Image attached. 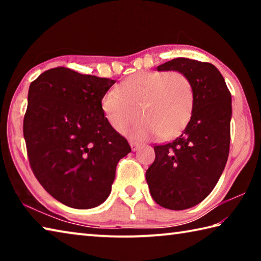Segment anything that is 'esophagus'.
Segmentation results:
<instances>
[{
    "mask_svg": "<svg viewBox=\"0 0 261 261\" xmlns=\"http://www.w3.org/2000/svg\"><path fill=\"white\" fill-rule=\"evenodd\" d=\"M130 146H131V149L134 152H136L137 149H138L140 147V144L137 143V141H130Z\"/></svg>",
    "mask_w": 261,
    "mask_h": 261,
    "instance_id": "esophagus-1",
    "label": "esophagus"
}]
</instances>
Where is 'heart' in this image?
Wrapping results in <instances>:
<instances>
[{
	"instance_id": "obj_1",
	"label": "heart",
	"mask_w": 261,
	"mask_h": 261,
	"mask_svg": "<svg viewBox=\"0 0 261 261\" xmlns=\"http://www.w3.org/2000/svg\"><path fill=\"white\" fill-rule=\"evenodd\" d=\"M194 105L192 83L180 71H140L109 88L101 99L106 120L120 134L136 121L132 107L141 106L144 122L127 132L144 140L160 135L170 138L182 131L191 118Z\"/></svg>"
}]
</instances>
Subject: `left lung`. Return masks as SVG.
Returning <instances> with one entry per match:
<instances>
[{"mask_svg": "<svg viewBox=\"0 0 261 261\" xmlns=\"http://www.w3.org/2000/svg\"><path fill=\"white\" fill-rule=\"evenodd\" d=\"M158 71H180L192 83L194 105L182 135L154 146L155 160L146 171L149 192L168 210H188L215 188L230 146L231 94L215 65L177 57Z\"/></svg>", "mask_w": 261, "mask_h": 261, "instance_id": "1", "label": "left lung"}]
</instances>
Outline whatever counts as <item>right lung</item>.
Segmentation results:
<instances>
[{
	"mask_svg": "<svg viewBox=\"0 0 261 261\" xmlns=\"http://www.w3.org/2000/svg\"><path fill=\"white\" fill-rule=\"evenodd\" d=\"M115 83L54 68L30 85L23 131L31 168L43 189L71 208L102 204L118 161L131 152L101 109Z\"/></svg>",
	"mask_w": 261,
	"mask_h": 261,
	"instance_id": "right-lung-1",
	"label": "right lung"
}]
</instances>
